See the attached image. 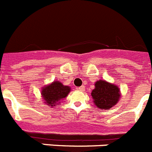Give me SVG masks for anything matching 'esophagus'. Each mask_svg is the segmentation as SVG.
Wrapping results in <instances>:
<instances>
[{"label":"esophagus","instance_id":"obj_1","mask_svg":"<svg viewBox=\"0 0 152 152\" xmlns=\"http://www.w3.org/2000/svg\"><path fill=\"white\" fill-rule=\"evenodd\" d=\"M77 89L79 91H84L85 90V86H84V85H82V86H81V87H78Z\"/></svg>","mask_w":152,"mask_h":152}]
</instances>
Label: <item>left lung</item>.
<instances>
[{"mask_svg":"<svg viewBox=\"0 0 152 152\" xmlns=\"http://www.w3.org/2000/svg\"><path fill=\"white\" fill-rule=\"evenodd\" d=\"M91 96L96 106L102 110H108L115 106L120 98V91L116 85L103 80L95 83Z\"/></svg>","mask_w":152,"mask_h":152,"instance_id":"obj_1","label":"left lung"}]
</instances>
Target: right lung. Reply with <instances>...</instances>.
<instances>
[{
	"mask_svg": "<svg viewBox=\"0 0 152 152\" xmlns=\"http://www.w3.org/2000/svg\"><path fill=\"white\" fill-rule=\"evenodd\" d=\"M70 91V87L64 86L59 81H54L51 85L43 88L41 94L47 104L54 106L59 103L61 100L66 98Z\"/></svg>",
	"mask_w": 152,
	"mask_h": 152,
	"instance_id": "1",
	"label": "right lung"
}]
</instances>
